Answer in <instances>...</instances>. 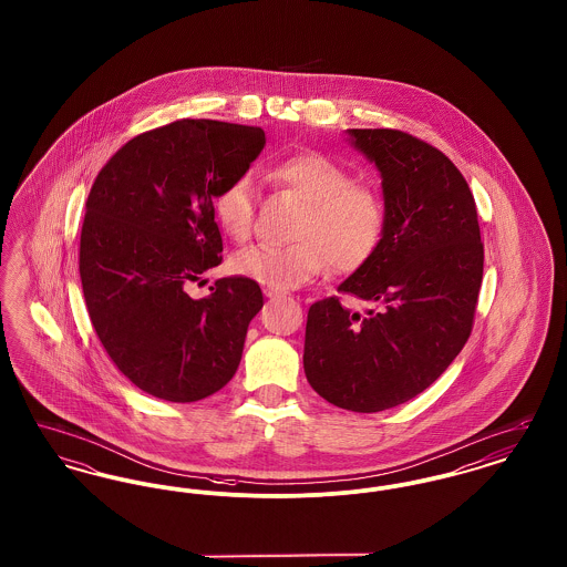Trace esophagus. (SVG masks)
Masks as SVG:
<instances>
[{
	"mask_svg": "<svg viewBox=\"0 0 567 567\" xmlns=\"http://www.w3.org/2000/svg\"><path fill=\"white\" fill-rule=\"evenodd\" d=\"M264 293H266V297H270V299H276V297H282V293H280V291H271V289H264Z\"/></svg>",
	"mask_w": 567,
	"mask_h": 567,
	"instance_id": "esophagus-1",
	"label": "esophagus"
}]
</instances>
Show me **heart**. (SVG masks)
<instances>
[{"label": "heart", "instance_id": "obj_1", "mask_svg": "<svg viewBox=\"0 0 567 567\" xmlns=\"http://www.w3.org/2000/svg\"><path fill=\"white\" fill-rule=\"evenodd\" d=\"M270 176L303 202L293 238L287 246H250L234 255L231 271L271 291H289L312 280L324 264L336 271L359 268L377 250L384 229V206L377 190L329 157L296 153L278 159ZM216 220L236 243L252 229L255 183L248 174L216 193Z\"/></svg>", "mask_w": 567, "mask_h": 567}]
</instances>
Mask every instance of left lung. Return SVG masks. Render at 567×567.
<instances>
[{"label": "left lung", "instance_id": "obj_1", "mask_svg": "<svg viewBox=\"0 0 567 567\" xmlns=\"http://www.w3.org/2000/svg\"><path fill=\"white\" fill-rule=\"evenodd\" d=\"M377 165L384 229L377 250L308 310L303 372L329 404L380 412L423 393L470 338L485 250L474 195L455 163L398 130H347Z\"/></svg>", "mask_w": 567, "mask_h": 567}]
</instances>
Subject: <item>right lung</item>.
Segmentation results:
<instances>
[{"instance_id":"add662e5","label":"right lung","mask_w":567,"mask_h":567,"mask_svg":"<svg viewBox=\"0 0 567 567\" xmlns=\"http://www.w3.org/2000/svg\"><path fill=\"white\" fill-rule=\"evenodd\" d=\"M264 146L261 127L183 118L135 135L91 187L79 261L86 310L114 365L153 398L204 400L240 365L259 285L220 278L202 299L187 287L220 264L216 193Z\"/></svg>"}]
</instances>
